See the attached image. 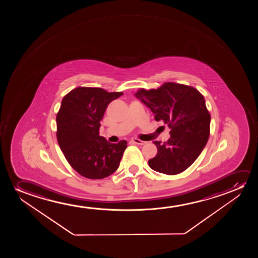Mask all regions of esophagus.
<instances>
[{
  "instance_id": "34e87169",
  "label": "esophagus",
  "mask_w": 258,
  "mask_h": 258,
  "mask_svg": "<svg viewBox=\"0 0 258 258\" xmlns=\"http://www.w3.org/2000/svg\"><path fill=\"white\" fill-rule=\"evenodd\" d=\"M132 143H134V144H137V145H144L147 143V142L142 141L140 139H138V138H132L131 140Z\"/></svg>"
}]
</instances>
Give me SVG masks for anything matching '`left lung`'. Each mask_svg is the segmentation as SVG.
<instances>
[{"label":"left lung","mask_w":258,"mask_h":258,"mask_svg":"<svg viewBox=\"0 0 258 258\" xmlns=\"http://www.w3.org/2000/svg\"><path fill=\"white\" fill-rule=\"evenodd\" d=\"M138 99L171 128L169 139L154 141L158 153L149 166L159 173L174 175L183 172L201 154L210 137L211 115L204 96L189 85L173 82L159 88L138 89Z\"/></svg>","instance_id":"8db88e82"}]
</instances>
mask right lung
Listing matches in <instances>:
<instances>
[{
  "label": "right lung",
  "instance_id": "add662e5",
  "mask_svg": "<svg viewBox=\"0 0 258 258\" xmlns=\"http://www.w3.org/2000/svg\"><path fill=\"white\" fill-rule=\"evenodd\" d=\"M122 94L79 86L61 100L56 115L57 141L69 164L82 176L99 180L119 167L127 141L111 144L99 132L106 107Z\"/></svg>",
  "mask_w": 258,
  "mask_h": 258
}]
</instances>
